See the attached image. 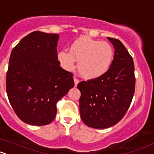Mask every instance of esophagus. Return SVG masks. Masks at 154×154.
<instances>
[{"label":"esophagus","instance_id":"34e87169","mask_svg":"<svg viewBox=\"0 0 154 154\" xmlns=\"http://www.w3.org/2000/svg\"><path fill=\"white\" fill-rule=\"evenodd\" d=\"M74 82H75V86H76V85L79 84V80L77 79L74 77Z\"/></svg>","mask_w":154,"mask_h":154}]
</instances>
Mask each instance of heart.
<instances>
[{
    "instance_id": "1",
    "label": "heart",
    "mask_w": 154,
    "mask_h": 154,
    "mask_svg": "<svg viewBox=\"0 0 154 154\" xmlns=\"http://www.w3.org/2000/svg\"><path fill=\"white\" fill-rule=\"evenodd\" d=\"M113 56V48L108 42L85 36L76 39L69 51L62 50L57 55L61 66L67 71H72L75 61L78 62L80 75L87 79L104 75L112 65Z\"/></svg>"
}]
</instances>
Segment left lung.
Here are the masks:
<instances>
[{
    "instance_id": "1",
    "label": "left lung",
    "mask_w": 154,
    "mask_h": 154,
    "mask_svg": "<svg viewBox=\"0 0 154 154\" xmlns=\"http://www.w3.org/2000/svg\"><path fill=\"white\" fill-rule=\"evenodd\" d=\"M108 39L115 49L109 70L100 77L77 85L81 92L82 120L95 129L111 127L119 122L130 107L135 91L133 58L120 41Z\"/></svg>"
}]
</instances>
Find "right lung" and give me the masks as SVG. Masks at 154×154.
Segmentation results:
<instances>
[{
  "instance_id": "1",
  "label": "right lung",
  "mask_w": 154,
  "mask_h": 154,
  "mask_svg": "<svg viewBox=\"0 0 154 154\" xmlns=\"http://www.w3.org/2000/svg\"><path fill=\"white\" fill-rule=\"evenodd\" d=\"M59 35L34 31L11 53L6 77L8 97L21 120L33 126L51 123L56 103L74 87L72 74L59 66Z\"/></svg>"
}]
</instances>
